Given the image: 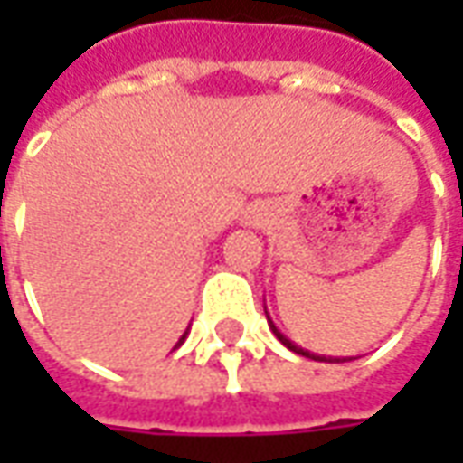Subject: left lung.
<instances>
[{"instance_id":"obj_1","label":"left lung","mask_w":463,"mask_h":463,"mask_svg":"<svg viewBox=\"0 0 463 463\" xmlns=\"http://www.w3.org/2000/svg\"><path fill=\"white\" fill-rule=\"evenodd\" d=\"M265 315H268V312H265ZM268 320H270V317H268ZM270 327H272V332H275V337H278V340H280L282 345H285V347L292 349V352H295V354H302V357L317 359V362H347V359H340V357H320V354H312V352H307V349L298 347V345H295V342L288 340V337H285V335H282V332L278 330V327H275V325H272V322H270Z\"/></svg>"}]
</instances>
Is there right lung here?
<instances>
[{"label":"right lung","instance_id":"right-lung-1","mask_svg":"<svg viewBox=\"0 0 463 463\" xmlns=\"http://www.w3.org/2000/svg\"><path fill=\"white\" fill-rule=\"evenodd\" d=\"M185 335H188V332H183V337H181V340H178V342H175V347H181L183 340H185ZM175 347H173V349H175Z\"/></svg>","mask_w":463,"mask_h":463}]
</instances>
